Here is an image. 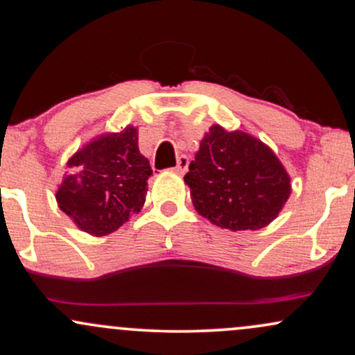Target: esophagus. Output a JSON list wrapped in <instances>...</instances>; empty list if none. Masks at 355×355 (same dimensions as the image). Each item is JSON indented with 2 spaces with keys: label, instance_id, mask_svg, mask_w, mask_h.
<instances>
[{
  "label": "esophagus",
  "instance_id": "obj_1",
  "mask_svg": "<svg viewBox=\"0 0 355 355\" xmlns=\"http://www.w3.org/2000/svg\"><path fill=\"white\" fill-rule=\"evenodd\" d=\"M188 166H189L188 156H179L178 157V166L174 167V171H176L178 174H184L186 169H188Z\"/></svg>",
  "mask_w": 355,
  "mask_h": 355
}]
</instances>
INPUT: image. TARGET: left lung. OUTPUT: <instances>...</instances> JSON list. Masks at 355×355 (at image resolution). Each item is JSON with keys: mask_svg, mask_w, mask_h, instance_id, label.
<instances>
[{"mask_svg": "<svg viewBox=\"0 0 355 355\" xmlns=\"http://www.w3.org/2000/svg\"><path fill=\"white\" fill-rule=\"evenodd\" d=\"M194 208L231 231L260 230L290 196V178L263 142L213 125L184 176Z\"/></svg>", "mask_w": 355, "mask_h": 355, "instance_id": "1", "label": "left lung"}]
</instances>
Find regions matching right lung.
<instances>
[{
    "label": "right lung",
    "instance_id": "1",
    "mask_svg": "<svg viewBox=\"0 0 355 355\" xmlns=\"http://www.w3.org/2000/svg\"><path fill=\"white\" fill-rule=\"evenodd\" d=\"M67 167L57 191L60 209L95 236L121 228L142 208L153 174L149 161L139 153L134 127L94 139Z\"/></svg>",
    "mask_w": 355,
    "mask_h": 355
}]
</instances>
